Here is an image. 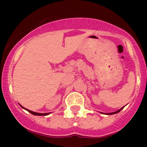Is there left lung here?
Returning a JSON list of instances; mask_svg holds the SVG:
<instances>
[{
    "label": "left lung",
    "mask_w": 147,
    "mask_h": 147,
    "mask_svg": "<svg viewBox=\"0 0 147 147\" xmlns=\"http://www.w3.org/2000/svg\"><path fill=\"white\" fill-rule=\"evenodd\" d=\"M123 108H124V107H121V109H119V110H117V111H116V112H111V113H107L106 115H115V114H117V113H118V112H119L121 110V109H123Z\"/></svg>",
    "instance_id": "1"
}]
</instances>
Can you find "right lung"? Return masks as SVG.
<instances>
[{
    "label": "right lung",
    "instance_id": "right-lung-1",
    "mask_svg": "<svg viewBox=\"0 0 147 147\" xmlns=\"http://www.w3.org/2000/svg\"><path fill=\"white\" fill-rule=\"evenodd\" d=\"M20 106H21V105H20ZM23 107V109H26V110H27L28 112H29L30 113H31V114H32V115H38V116H46V115H49V114H50V113H38V112H32V111H30V110H29V109H26V108H24V107Z\"/></svg>",
    "mask_w": 147,
    "mask_h": 147
}]
</instances>
